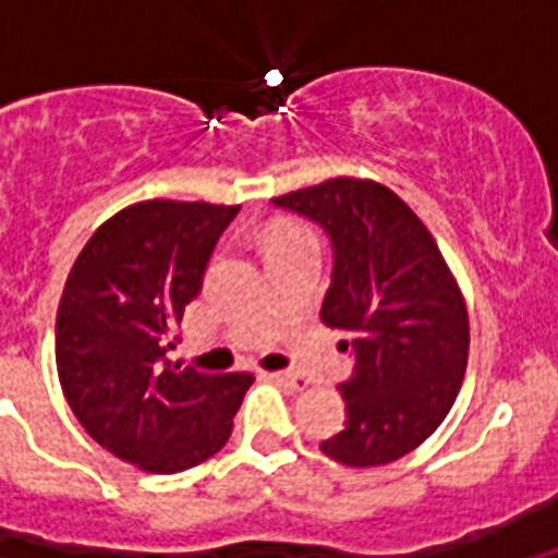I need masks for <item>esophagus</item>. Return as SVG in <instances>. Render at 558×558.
Returning a JSON list of instances; mask_svg holds the SVG:
<instances>
[{"mask_svg":"<svg viewBox=\"0 0 558 558\" xmlns=\"http://www.w3.org/2000/svg\"><path fill=\"white\" fill-rule=\"evenodd\" d=\"M268 377L276 379V383H282V386L290 388V391H304V388L310 386L307 379L299 377V374H293V372H274V374H268Z\"/></svg>","mask_w":558,"mask_h":558,"instance_id":"esophagus-1","label":"esophagus"}]
</instances>
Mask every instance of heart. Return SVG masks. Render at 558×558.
<instances>
[{
    "label": "heart",
    "instance_id": "heart-1",
    "mask_svg": "<svg viewBox=\"0 0 558 558\" xmlns=\"http://www.w3.org/2000/svg\"><path fill=\"white\" fill-rule=\"evenodd\" d=\"M299 236H307L304 234V231H299V229H288V231H282V234H279V243H288V240H299ZM276 243V245H279Z\"/></svg>",
    "mask_w": 558,
    "mask_h": 558
}]
</instances>
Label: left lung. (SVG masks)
Masks as SVG:
<instances>
[{
    "mask_svg": "<svg viewBox=\"0 0 558 558\" xmlns=\"http://www.w3.org/2000/svg\"><path fill=\"white\" fill-rule=\"evenodd\" d=\"M270 204L327 234L332 274L322 322L347 332V422L322 450L383 466L416 450L450 413L470 352V322L445 256L411 206L374 181L332 179Z\"/></svg>",
    "mask_w": 558,
    "mask_h": 558,
    "instance_id": "8db88e82",
    "label": "left lung"
}]
</instances>
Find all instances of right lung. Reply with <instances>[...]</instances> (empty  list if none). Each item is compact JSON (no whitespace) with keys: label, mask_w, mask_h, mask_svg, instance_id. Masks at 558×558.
I'll return each instance as SVG.
<instances>
[{"label":"right lung","mask_w":558,"mask_h":558,"mask_svg":"<svg viewBox=\"0 0 558 558\" xmlns=\"http://www.w3.org/2000/svg\"><path fill=\"white\" fill-rule=\"evenodd\" d=\"M240 206L145 201L95 231L58 304L63 397L102 450L175 475L229 441L254 379L167 360L184 307Z\"/></svg>","instance_id":"right-lung-1"}]
</instances>
